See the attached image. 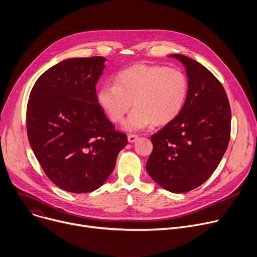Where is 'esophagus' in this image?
<instances>
[{
    "instance_id": "obj_1",
    "label": "esophagus",
    "mask_w": 257,
    "mask_h": 257,
    "mask_svg": "<svg viewBox=\"0 0 257 257\" xmlns=\"http://www.w3.org/2000/svg\"><path fill=\"white\" fill-rule=\"evenodd\" d=\"M139 139V135H136V134H129L128 135V142L129 143H134V142H136V140Z\"/></svg>"
}]
</instances>
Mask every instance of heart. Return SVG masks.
Masks as SVG:
<instances>
[{"mask_svg": "<svg viewBox=\"0 0 257 257\" xmlns=\"http://www.w3.org/2000/svg\"><path fill=\"white\" fill-rule=\"evenodd\" d=\"M188 95V79L179 69L163 66L135 65L119 71L114 82L99 88L100 107L113 123L123 121L132 106L134 109L124 123L128 131L143 130L153 123L163 125L183 109Z\"/></svg>", "mask_w": 257, "mask_h": 257, "instance_id": "obj_1", "label": "heart"}]
</instances>
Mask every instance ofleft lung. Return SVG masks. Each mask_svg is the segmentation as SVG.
Instances as JSON below:
<instances>
[{"instance_id": "obj_1", "label": "left lung", "mask_w": 257, "mask_h": 257, "mask_svg": "<svg viewBox=\"0 0 257 257\" xmlns=\"http://www.w3.org/2000/svg\"><path fill=\"white\" fill-rule=\"evenodd\" d=\"M186 68L188 95L182 111L156 134L146 168L165 190L184 193L206 182L230 139L231 111L221 82L200 63L170 55Z\"/></svg>"}]
</instances>
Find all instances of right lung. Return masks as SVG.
<instances>
[{"instance_id": "right-lung-1", "label": "right lung", "mask_w": 257, "mask_h": 257, "mask_svg": "<svg viewBox=\"0 0 257 257\" xmlns=\"http://www.w3.org/2000/svg\"><path fill=\"white\" fill-rule=\"evenodd\" d=\"M105 60H64L46 70L30 93V145L48 179L68 192L98 189L128 144L98 103L95 87Z\"/></svg>"}]
</instances>
